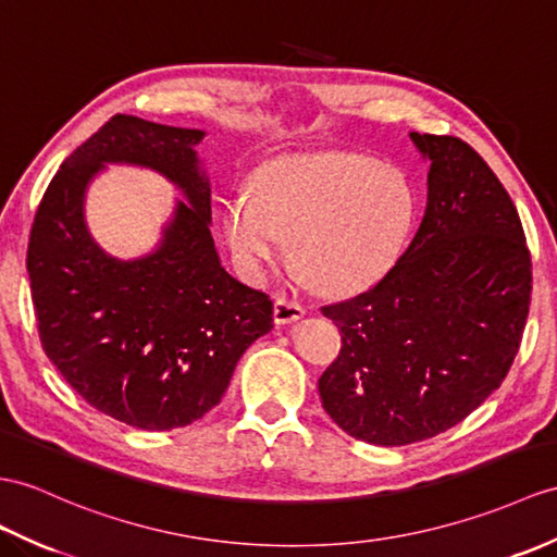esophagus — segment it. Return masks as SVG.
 Returning a JSON list of instances; mask_svg holds the SVG:
<instances>
[{
  "label": "esophagus",
  "instance_id": "34e87169",
  "mask_svg": "<svg viewBox=\"0 0 557 557\" xmlns=\"http://www.w3.org/2000/svg\"><path fill=\"white\" fill-rule=\"evenodd\" d=\"M306 313V308L301 304H296L292 299H284V296H277L275 299V308H273V315L277 325H289V322L301 320Z\"/></svg>",
  "mask_w": 557,
  "mask_h": 557
}]
</instances>
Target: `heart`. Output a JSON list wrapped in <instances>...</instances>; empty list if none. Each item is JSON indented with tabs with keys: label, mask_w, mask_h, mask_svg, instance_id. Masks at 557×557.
Listing matches in <instances>:
<instances>
[{
	"label": "heart",
	"mask_w": 557,
	"mask_h": 557,
	"mask_svg": "<svg viewBox=\"0 0 557 557\" xmlns=\"http://www.w3.org/2000/svg\"><path fill=\"white\" fill-rule=\"evenodd\" d=\"M416 215V194L396 168L360 153L284 159L258 173L253 197L225 206V235L244 273L287 261L318 289L370 287L394 265Z\"/></svg>",
	"instance_id": "obj_1"
}]
</instances>
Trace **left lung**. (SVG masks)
Instances as JSON below:
<instances>
[{
  "mask_svg": "<svg viewBox=\"0 0 557 557\" xmlns=\"http://www.w3.org/2000/svg\"><path fill=\"white\" fill-rule=\"evenodd\" d=\"M430 161L422 223L377 284L322 315L342 351L322 408L374 446L424 442L506 380L532 301V256L506 187L468 141L410 133Z\"/></svg>",
  "mask_w": 557,
  "mask_h": 557,
  "instance_id": "obj_1",
  "label": "left lung"
}]
</instances>
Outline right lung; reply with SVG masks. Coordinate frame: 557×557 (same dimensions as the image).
<instances>
[{"label":"right lung","mask_w":557,"mask_h":557,"mask_svg":"<svg viewBox=\"0 0 557 557\" xmlns=\"http://www.w3.org/2000/svg\"><path fill=\"white\" fill-rule=\"evenodd\" d=\"M203 131L119 113L51 177L28 242L30 294L51 363L89 406L149 432L220 404L242 354L273 330V301L220 265ZM107 162L151 166L186 191L157 252L121 262L84 225L86 185Z\"/></svg>","instance_id":"right-lung-1"}]
</instances>
